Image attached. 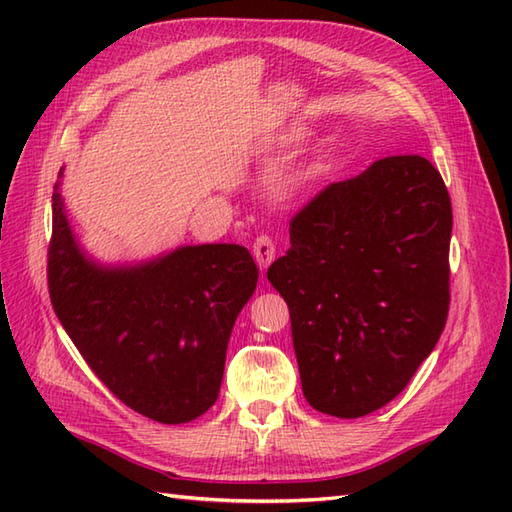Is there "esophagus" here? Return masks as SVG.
<instances>
[{
    "label": "esophagus",
    "mask_w": 512,
    "mask_h": 512,
    "mask_svg": "<svg viewBox=\"0 0 512 512\" xmlns=\"http://www.w3.org/2000/svg\"><path fill=\"white\" fill-rule=\"evenodd\" d=\"M275 253H277V246H275V242H273V237L266 235V233L257 235L255 244H253V255H255V259H257L259 268H268L270 264H273Z\"/></svg>",
    "instance_id": "34e87169"
}]
</instances>
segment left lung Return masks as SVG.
Listing matches in <instances>:
<instances>
[{"instance_id":"obj_1","label":"left lung","mask_w":512,"mask_h":512,"mask_svg":"<svg viewBox=\"0 0 512 512\" xmlns=\"http://www.w3.org/2000/svg\"><path fill=\"white\" fill-rule=\"evenodd\" d=\"M451 228L449 191L422 156L380 158L292 217L266 275L314 409L361 418L407 387L449 317Z\"/></svg>"}]
</instances>
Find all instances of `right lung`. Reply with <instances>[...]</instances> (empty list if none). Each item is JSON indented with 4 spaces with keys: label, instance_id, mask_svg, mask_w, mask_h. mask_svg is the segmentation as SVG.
Segmentation results:
<instances>
[{
    "label": "right lung",
    "instance_id": "right-lung-1",
    "mask_svg": "<svg viewBox=\"0 0 512 512\" xmlns=\"http://www.w3.org/2000/svg\"><path fill=\"white\" fill-rule=\"evenodd\" d=\"M259 270L244 246L202 244L138 266H99L83 255L52 193L48 290L85 363L145 418L180 424L220 394L226 347Z\"/></svg>",
    "mask_w": 512,
    "mask_h": 512
}]
</instances>
